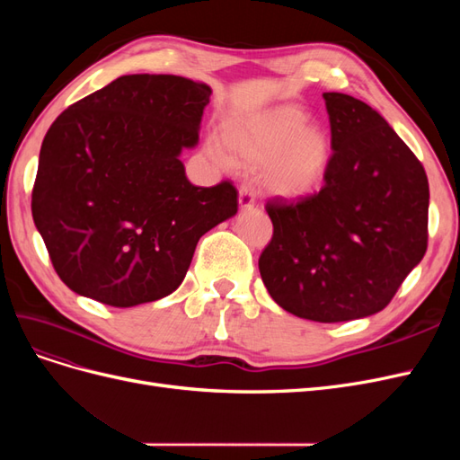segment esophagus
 <instances>
[{"instance_id":"1","label":"esophagus","mask_w":460,"mask_h":460,"mask_svg":"<svg viewBox=\"0 0 460 460\" xmlns=\"http://www.w3.org/2000/svg\"><path fill=\"white\" fill-rule=\"evenodd\" d=\"M238 201H240V207L242 208H252L257 201V196L255 191L249 188V186H242L240 188V196H238Z\"/></svg>"}]
</instances>
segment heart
<instances>
[{
  "label": "heart",
  "instance_id": "heart-1",
  "mask_svg": "<svg viewBox=\"0 0 460 460\" xmlns=\"http://www.w3.org/2000/svg\"><path fill=\"white\" fill-rule=\"evenodd\" d=\"M225 144L208 140L215 161L262 166V186L272 196L297 199L313 193L326 176L332 144L328 134L307 124L303 111L282 105L225 127Z\"/></svg>",
  "mask_w": 460,
  "mask_h": 460
}]
</instances>
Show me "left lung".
Returning <instances> with one entry per match:
<instances>
[{
	"mask_svg": "<svg viewBox=\"0 0 460 460\" xmlns=\"http://www.w3.org/2000/svg\"><path fill=\"white\" fill-rule=\"evenodd\" d=\"M332 157L314 196L267 203L259 257L270 297L299 318L345 323L382 311L428 247L422 163L365 102L326 92Z\"/></svg>",
	"mask_w": 460,
	"mask_h": 460,
	"instance_id": "1",
	"label": "left lung"
}]
</instances>
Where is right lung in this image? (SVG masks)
<instances>
[{
  "label": "right lung",
  "mask_w": 460,
  "mask_h": 460,
  "mask_svg": "<svg viewBox=\"0 0 460 460\" xmlns=\"http://www.w3.org/2000/svg\"><path fill=\"white\" fill-rule=\"evenodd\" d=\"M211 88L127 75L55 119L40 149L32 218L55 272L111 307L166 297L201 235L238 213V191L186 178Z\"/></svg>",
  "instance_id": "obj_1"
}]
</instances>
